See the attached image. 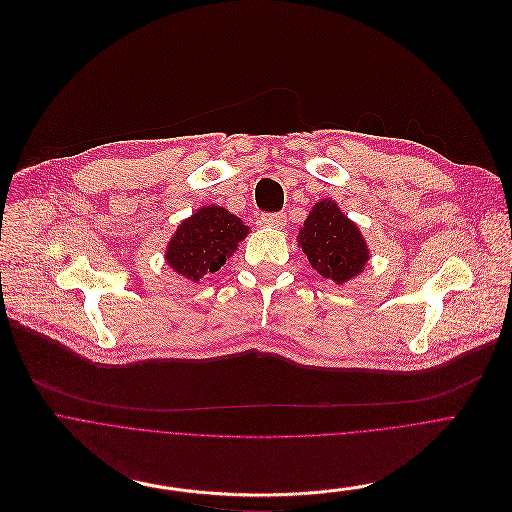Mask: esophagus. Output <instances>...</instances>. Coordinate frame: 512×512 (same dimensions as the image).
<instances>
[{
    "mask_svg": "<svg viewBox=\"0 0 512 512\" xmlns=\"http://www.w3.org/2000/svg\"><path fill=\"white\" fill-rule=\"evenodd\" d=\"M260 222H262V226H268V228H282L286 218H284V214H262Z\"/></svg>",
    "mask_w": 512,
    "mask_h": 512,
    "instance_id": "obj_1",
    "label": "esophagus"
}]
</instances>
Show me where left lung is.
Masks as SVG:
<instances>
[{
	"label": "left lung",
	"mask_w": 512,
	"mask_h": 512,
	"mask_svg": "<svg viewBox=\"0 0 512 512\" xmlns=\"http://www.w3.org/2000/svg\"><path fill=\"white\" fill-rule=\"evenodd\" d=\"M296 242L311 266L335 284L359 276L369 260V248L357 224L339 210L333 199L317 201Z\"/></svg>",
	"instance_id": "left-lung-1"
}]
</instances>
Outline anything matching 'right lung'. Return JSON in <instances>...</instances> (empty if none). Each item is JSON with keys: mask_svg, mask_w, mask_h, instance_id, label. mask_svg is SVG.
<instances>
[{"mask_svg": "<svg viewBox=\"0 0 512 512\" xmlns=\"http://www.w3.org/2000/svg\"><path fill=\"white\" fill-rule=\"evenodd\" d=\"M250 228L220 206H203L183 220L167 244V264L187 280L214 274L226 264Z\"/></svg>", "mask_w": 512, "mask_h": 512, "instance_id": "add662e5", "label": "right lung"}]
</instances>
